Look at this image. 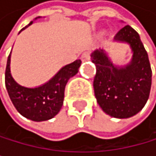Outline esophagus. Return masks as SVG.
I'll list each match as a JSON object with an SVG mask.
<instances>
[{
	"instance_id": "34e87169",
	"label": "esophagus",
	"mask_w": 156,
	"mask_h": 156,
	"mask_svg": "<svg viewBox=\"0 0 156 156\" xmlns=\"http://www.w3.org/2000/svg\"><path fill=\"white\" fill-rule=\"evenodd\" d=\"M91 58V56H90V54L89 52H84V54L81 55V60L83 61H88V60H90Z\"/></svg>"
}]
</instances>
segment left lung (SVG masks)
Wrapping results in <instances>:
<instances>
[{
	"label": "left lung",
	"mask_w": 156,
	"mask_h": 156,
	"mask_svg": "<svg viewBox=\"0 0 156 156\" xmlns=\"http://www.w3.org/2000/svg\"><path fill=\"white\" fill-rule=\"evenodd\" d=\"M114 41L130 45L132 59L125 66H116L105 50L94 51L91 58L97 68L94 90L98 105L106 114L129 118L143 109L150 97L151 68L139 34L131 26L119 30Z\"/></svg>",
	"instance_id": "obj_1"
}]
</instances>
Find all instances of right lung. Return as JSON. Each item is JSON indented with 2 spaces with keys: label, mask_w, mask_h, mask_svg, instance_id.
Listing matches in <instances>:
<instances>
[{
  "label": "right lung",
  "mask_w": 156,
  "mask_h": 156,
  "mask_svg": "<svg viewBox=\"0 0 156 156\" xmlns=\"http://www.w3.org/2000/svg\"><path fill=\"white\" fill-rule=\"evenodd\" d=\"M32 23L33 21L22 28L21 31ZM9 65L10 54L8 58L5 76V88L10 101L22 116L32 121L40 122L54 118L61 109L65 86L68 80L78 73L81 60L77 59L72 63L63 66L50 81L36 88H26L15 82L10 74Z\"/></svg>",
  "instance_id": "1"
}]
</instances>
